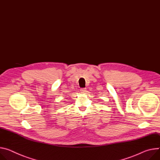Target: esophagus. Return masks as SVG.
I'll return each mask as SVG.
<instances>
[{
    "instance_id": "34e87169",
    "label": "esophagus",
    "mask_w": 160,
    "mask_h": 160,
    "mask_svg": "<svg viewBox=\"0 0 160 160\" xmlns=\"http://www.w3.org/2000/svg\"><path fill=\"white\" fill-rule=\"evenodd\" d=\"M80 91H81V92L82 93H85L86 92V88H81Z\"/></svg>"
}]
</instances>
